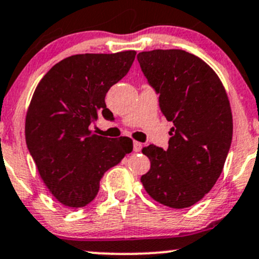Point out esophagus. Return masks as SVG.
Segmentation results:
<instances>
[{"label":"esophagus","mask_w":259,"mask_h":259,"mask_svg":"<svg viewBox=\"0 0 259 259\" xmlns=\"http://www.w3.org/2000/svg\"><path fill=\"white\" fill-rule=\"evenodd\" d=\"M141 149H143V144L139 143V141H134V151L140 152Z\"/></svg>","instance_id":"1"}]
</instances>
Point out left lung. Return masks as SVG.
I'll return each mask as SVG.
<instances>
[{
  "instance_id": "1",
  "label": "left lung",
  "mask_w": 259,
  "mask_h": 259,
  "mask_svg": "<svg viewBox=\"0 0 259 259\" xmlns=\"http://www.w3.org/2000/svg\"><path fill=\"white\" fill-rule=\"evenodd\" d=\"M139 64L160 95L161 112L173 127L168 149L144 147L149 172L141 176L147 194L173 209L194 205L217 183L232 140V113L215 71L180 49L143 51Z\"/></svg>"
}]
</instances>
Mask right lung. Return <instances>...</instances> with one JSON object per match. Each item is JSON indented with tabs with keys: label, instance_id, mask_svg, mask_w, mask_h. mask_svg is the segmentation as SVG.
<instances>
[{
	"label": "right lung",
	"instance_id": "1",
	"mask_svg": "<svg viewBox=\"0 0 259 259\" xmlns=\"http://www.w3.org/2000/svg\"><path fill=\"white\" fill-rule=\"evenodd\" d=\"M135 55L127 50L69 56L54 65L34 91L25 141L42 182L65 206L91 203L104 173L133 151L132 139H108L91 125L101 114L113 116L104 98L129 72Z\"/></svg>",
	"mask_w": 259,
	"mask_h": 259
}]
</instances>
